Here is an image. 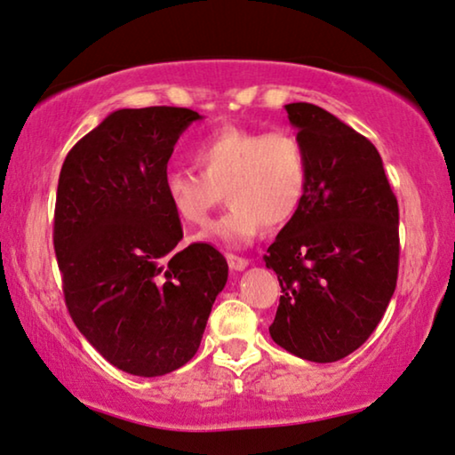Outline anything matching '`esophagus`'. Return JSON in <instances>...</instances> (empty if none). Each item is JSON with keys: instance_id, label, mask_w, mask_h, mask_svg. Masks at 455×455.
<instances>
[{"instance_id": "esophagus-1", "label": "esophagus", "mask_w": 455, "mask_h": 455, "mask_svg": "<svg viewBox=\"0 0 455 455\" xmlns=\"http://www.w3.org/2000/svg\"><path fill=\"white\" fill-rule=\"evenodd\" d=\"M227 261H228V267L233 271H243L247 266L249 261L245 259V257H236V255H227Z\"/></svg>"}]
</instances>
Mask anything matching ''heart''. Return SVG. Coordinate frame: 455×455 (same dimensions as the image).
Wrapping results in <instances>:
<instances>
[{"label": "heart", "mask_w": 455, "mask_h": 455, "mask_svg": "<svg viewBox=\"0 0 455 455\" xmlns=\"http://www.w3.org/2000/svg\"><path fill=\"white\" fill-rule=\"evenodd\" d=\"M200 173L169 169L163 196L181 222L202 227L227 194L228 212L196 239L245 247L263 225H288L308 189V157L290 131H253L225 126L196 147Z\"/></svg>", "instance_id": "b5f03b06"}]
</instances>
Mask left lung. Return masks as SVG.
Instances as JSON below:
<instances>
[{
    "label": "left lung",
    "instance_id": "1",
    "mask_svg": "<svg viewBox=\"0 0 455 455\" xmlns=\"http://www.w3.org/2000/svg\"><path fill=\"white\" fill-rule=\"evenodd\" d=\"M286 110L307 148L308 189L266 255L282 288L269 335L331 363L362 347L395 294L398 202L368 139L315 104Z\"/></svg>",
    "mask_w": 455,
    "mask_h": 455
}]
</instances>
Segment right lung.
<instances>
[{
  "instance_id": "right-lung-1",
  "label": "right lung",
  "mask_w": 455,
  "mask_h": 455,
  "mask_svg": "<svg viewBox=\"0 0 455 455\" xmlns=\"http://www.w3.org/2000/svg\"><path fill=\"white\" fill-rule=\"evenodd\" d=\"M188 108H122L87 132L63 163L54 253L73 323L112 365L155 378L196 355L228 277L206 243L178 249L180 219L163 178Z\"/></svg>"
}]
</instances>
